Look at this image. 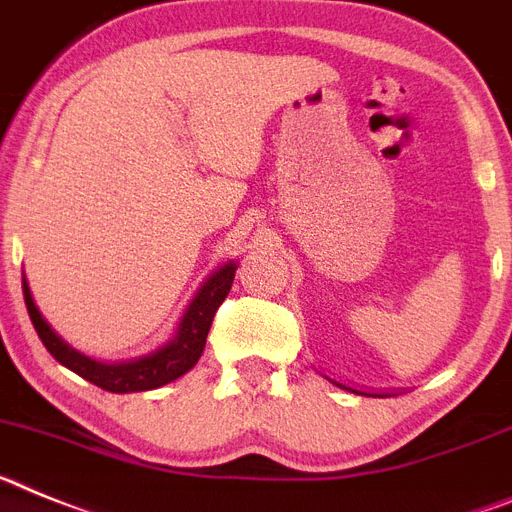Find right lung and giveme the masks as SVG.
Segmentation results:
<instances>
[{
  "mask_svg": "<svg viewBox=\"0 0 512 512\" xmlns=\"http://www.w3.org/2000/svg\"><path fill=\"white\" fill-rule=\"evenodd\" d=\"M234 273H237V262H226L216 273L208 278L201 286V291L195 293V299L190 301L185 317L180 319L175 337H172L164 348L157 353L144 355L139 361L128 363H100L92 361L71 345H66L56 332L51 330V324L43 319V314L35 306L33 296H30V286L22 275V293H25V306H28L30 322H33L35 332L43 340L48 353L66 366L69 371L79 373L82 379L90 384L100 386L113 394H128V391H149L157 386L170 384V381L180 379L182 373H188L190 368L198 363L203 348H206V337L211 330V322L216 317V309L221 301L229 296V288L234 283Z\"/></svg>",
  "mask_w": 512,
  "mask_h": 512,
  "instance_id": "1",
  "label": "right lung"
}]
</instances>
